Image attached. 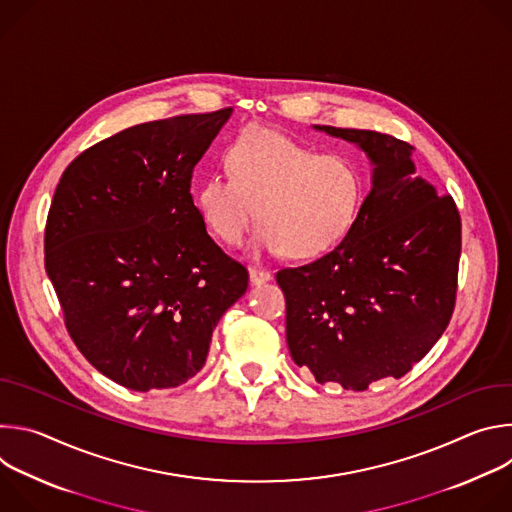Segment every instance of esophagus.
<instances>
[{
  "instance_id": "esophagus-1",
  "label": "esophagus",
  "mask_w": 512,
  "mask_h": 512,
  "mask_svg": "<svg viewBox=\"0 0 512 512\" xmlns=\"http://www.w3.org/2000/svg\"><path fill=\"white\" fill-rule=\"evenodd\" d=\"M249 279L253 285H261V283H267L271 279V273L267 269H261V267H251L249 269Z\"/></svg>"
}]
</instances>
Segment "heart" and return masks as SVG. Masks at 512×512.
<instances>
[{
    "label": "heart",
    "mask_w": 512,
    "mask_h": 512,
    "mask_svg": "<svg viewBox=\"0 0 512 512\" xmlns=\"http://www.w3.org/2000/svg\"><path fill=\"white\" fill-rule=\"evenodd\" d=\"M225 174L198 182L194 204L204 227L227 247H241L257 214L259 245L291 259L332 251L352 229L364 182L334 154H316L285 133L253 127L223 154Z\"/></svg>",
    "instance_id": "b5f03b06"
}]
</instances>
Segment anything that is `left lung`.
I'll list each match as a JSON object with an SVG mask.
<instances>
[{
    "mask_svg": "<svg viewBox=\"0 0 512 512\" xmlns=\"http://www.w3.org/2000/svg\"><path fill=\"white\" fill-rule=\"evenodd\" d=\"M358 143L373 188L350 233L320 259L279 269L291 358L318 383L367 391L401 379L448 328L458 294L462 221L450 194L415 176L413 148L389 133L318 127Z\"/></svg>",
    "mask_w": 512,
    "mask_h": 512,
    "instance_id": "obj_1",
    "label": "left lung"
}]
</instances>
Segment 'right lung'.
Segmentation results:
<instances>
[{"mask_svg": "<svg viewBox=\"0 0 512 512\" xmlns=\"http://www.w3.org/2000/svg\"><path fill=\"white\" fill-rule=\"evenodd\" d=\"M231 107L123 129L62 172L44 267L68 336L131 391L174 389L206 362L212 330L249 271L206 233L192 172Z\"/></svg>", "mask_w": 512, "mask_h": 512, "instance_id": "obj_1", "label": "right lung"}]
</instances>
